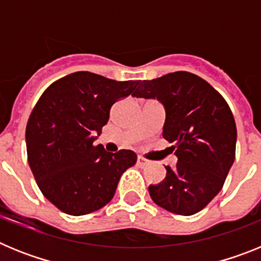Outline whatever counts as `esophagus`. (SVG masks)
I'll return each instance as SVG.
<instances>
[{
	"label": "esophagus",
	"instance_id": "34e87169",
	"mask_svg": "<svg viewBox=\"0 0 261 261\" xmlns=\"http://www.w3.org/2000/svg\"><path fill=\"white\" fill-rule=\"evenodd\" d=\"M137 165L140 166V167H145V166L149 165V162H147L146 159L142 158V156H138V158H137Z\"/></svg>",
	"mask_w": 261,
	"mask_h": 261
}]
</instances>
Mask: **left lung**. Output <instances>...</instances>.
Masks as SVG:
<instances>
[{"label":"left lung","mask_w":261,"mask_h":261,"mask_svg":"<svg viewBox=\"0 0 261 261\" xmlns=\"http://www.w3.org/2000/svg\"><path fill=\"white\" fill-rule=\"evenodd\" d=\"M132 96L156 99L166 112L162 136L172 145L176 167L150 184L149 193L161 208L180 216L204 209L222 188L235 159L237 126L216 89L199 75L175 71L142 81Z\"/></svg>","instance_id":"8db88e82"}]
</instances>
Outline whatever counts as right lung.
Returning <instances> with one entry per match:
<instances>
[{
  "instance_id": "right-lung-1",
  "label": "right lung",
  "mask_w": 261,
  "mask_h": 261,
  "mask_svg": "<svg viewBox=\"0 0 261 261\" xmlns=\"http://www.w3.org/2000/svg\"><path fill=\"white\" fill-rule=\"evenodd\" d=\"M137 85L75 71L53 82L32 110L26 128L29 165L41 193L64 213L84 216L103 208L137 161L132 150L110 153L94 145L112 105Z\"/></svg>"
}]
</instances>
